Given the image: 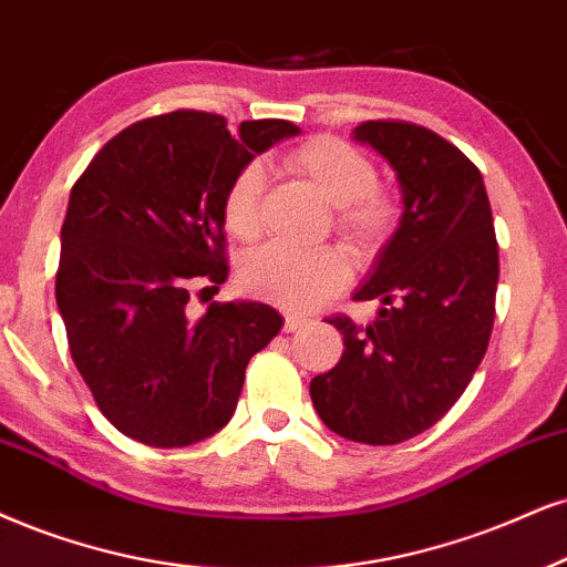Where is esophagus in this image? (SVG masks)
I'll return each mask as SVG.
<instances>
[{
	"instance_id": "34e87169",
	"label": "esophagus",
	"mask_w": 567,
	"mask_h": 567,
	"mask_svg": "<svg viewBox=\"0 0 567 567\" xmlns=\"http://www.w3.org/2000/svg\"><path fill=\"white\" fill-rule=\"evenodd\" d=\"M310 320H307L305 316H295V312H286L284 316V331H299V328H305Z\"/></svg>"
}]
</instances>
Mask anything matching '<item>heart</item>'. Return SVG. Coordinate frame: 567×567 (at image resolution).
Returning a JSON list of instances; mask_svg holds the SVG:
<instances>
[{"instance_id": "1", "label": "heart", "mask_w": 567, "mask_h": 567, "mask_svg": "<svg viewBox=\"0 0 567 567\" xmlns=\"http://www.w3.org/2000/svg\"><path fill=\"white\" fill-rule=\"evenodd\" d=\"M286 165L310 181L333 205V230L354 255H373L386 247L402 223V205L379 186L373 159L337 136H316L297 146ZM265 171L247 163L228 181L220 202L223 226L234 239L251 241L260 234V197ZM349 281L347 255L337 247L289 249L268 244L249 251L239 265V284L247 295L284 310H310L339 295Z\"/></svg>"}]
</instances>
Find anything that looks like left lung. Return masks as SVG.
Here are the masks:
<instances>
[{
  "mask_svg": "<svg viewBox=\"0 0 567 567\" xmlns=\"http://www.w3.org/2000/svg\"><path fill=\"white\" fill-rule=\"evenodd\" d=\"M354 138L394 167L404 213L354 295L379 302V318H328L344 352L310 396L333 433L381 446L431 429L463 396L492 339L499 247L484 178L457 146L408 121H365Z\"/></svg>",
  "mask_w": 567,
  "mask_h": 567,
  "instance_id": "1",
  "label": "left lung"
}]
</instances>
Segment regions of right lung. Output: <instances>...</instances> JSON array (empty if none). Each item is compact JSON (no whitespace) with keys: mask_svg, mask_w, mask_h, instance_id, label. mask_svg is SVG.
I'll return each mask as SVG.
<instances>
[{"mask_svg":"<svg viewBox=\"0 0 567 567\" xmlns=\"http://www.w3.org/2000/svg\"><path fill=\"white\" fill-rule=\"evenodd\" d=\"M295 134L289 121H247L234 136L223 115L176 110L123 128L73 184L54 297L70 358L125 436H213L234 415L251 354L281 331L268 305L209 302L192 318L188 299L228 276V181Z\"/></svg>","mask_w":567,"mask_h":567,"instance_id":"right-lung-1","label":"right lung"}]
</instances>
